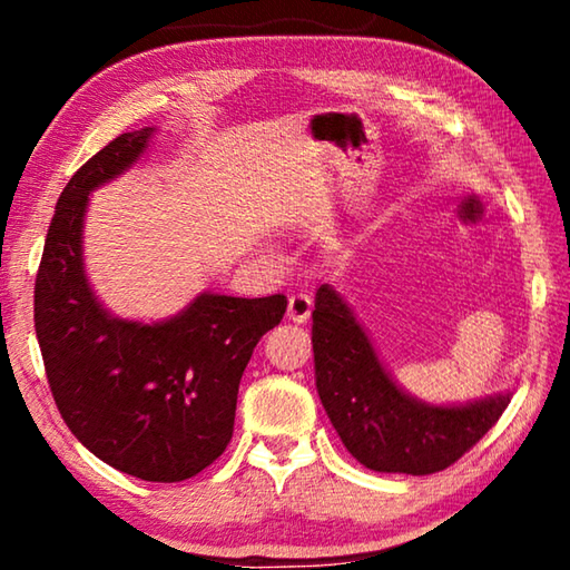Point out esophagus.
<instances>
[{"label": "esophagus", "instance_id": "34e87169", "mask_svg": "<svg viewBox=\"0 0 570 570\" xmlns=\"http://www.w3.org/2000/svg\"><path fill=\"white\" fill-rule=\"evenodd\" d=\"M314 302L308 294H292L288 296V308H286V316L288 322L294 324H304L308 320V314H312Z\"/></svg>", "mask_w": 570, "mask_h": 570}]
</instances>
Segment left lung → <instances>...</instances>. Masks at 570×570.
<instances>
[{"label":"left lung","mask_w":570,"mask_h":570,"mask_svg":"<svg viewBox=\"0 0 570 570\" xmlns=\"http://www.w3.org/2000/svg\"><path fill=\"white\" fill-rule=\"evenodd\" d=\"M316 392L356 462L374 472L430 475L450 468L500 420L510 392L465 404H430L394 382L352 306L316 288L312 314Z\"/></svg>","instance_id":"8db88e82"}]
</instances>
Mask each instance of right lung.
<instances>
[{
    "label": "right lung",
    "mask_w": 570,
    "mask_h": 570,
    "mask_svg": "<svg viewBox=\"0 0 570 570\" xmlns=\"http://www.w3.org/2000/svg\"><path fill=\"white\" fill-rule=\"evenodd\" d=\"M153 135L156 128L118 135L65 186L35 282V332L72 435L132 478L180 482L230 442L240 374L258 340L282 322L286 296L204 292L150 324L102 306L82 262L90 193L132 168Z\"/></svg>",
    "instance_id": "add662e5"
}]
</instances>
